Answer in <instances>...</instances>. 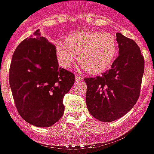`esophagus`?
Listing matches in <instances>:
<instances>
[{"instance_id":"esophagus-1","label":"esophagus","mask_w":154,"mask_h":154,"mask_svg":"<svg viewBox=\"0 0 154 154\" xmlns=\"http://www.w3.org/2000/svg\"><path fill=\"white\" fill-rule=\"evenodd\" d=\"M75 78H76V81H77V82H81V81L83 80V77H81V76H77V75L75 77Z\"/></svg>"}]
</instances>
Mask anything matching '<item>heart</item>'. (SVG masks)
I'll return each mask as SVG.
<instances>
[{"mask_svg": "<svg viewBox=\"0 0 154 154\" xmlns=\"http://www.w3.org/2000/svg\"><path fill=\"white\" fill-rule=\"evenodd\" d=\"M59 63L67 68L78 56V61L90 73H99L110 67L116 58L118 44L106 32L87 31L69 36L54 44Z\"/></svg>", "mask_w": 154, "mask_h": 154, "instance_id": "heart-1", "label": "heart"}]
</instances>
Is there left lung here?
<instances>
[{"instance_id":"left-lung-1","label":"left lung","mask_w":154,"mask_h":154,"mask_svg":"<svg viewBox=\"0 0 154 154\" xmlns=\"http://www.w3.org/2000/svg\"><path fill=\"white\" fill-rule=\"evenodd\" d=\"M119 56L101 76L85 78L86 103L94 118L111 122L129 112L139 99L144 58L135 42L116 34Z\"/></svg>"}]
</instances>
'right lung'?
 <instances>
[{
    "mask_svg": "<svg viewBox=\"0 0 154 154\" xmlns=\"http://www.w3.org/2000/svg\"><path fill=\"white\" fill-rule=\"evenodd\" d=\"M75 82L72 72L58 65L54 45L39 30L15 48L9 83L16 109L26 122L49 127L62 118L63 97Z\"/></svg>",
    "mask_w": 154,
    "mask_h": 154,
    "instance_id": "obj_1",
    "label": "right lung"
}]
</instances>
